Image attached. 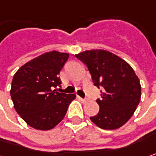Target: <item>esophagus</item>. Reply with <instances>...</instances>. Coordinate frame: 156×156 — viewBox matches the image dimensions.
I'll list each match as a JSON object with an SVG mask.
<instances>
[{
	"instance_id": "esophagus-1",
	"label": "esophagus",
	"mask_w": 156,
	"mask_h": 156,
	"mask_svg": "<svg viewBox=\"0 0 156 156\" xmlns=\"http://www.w3.org/2000/svg\"><path fill=\"white\" fill-rule=\"evenodd\" d=\"M78 98H79L82 102H84V103H85V102H87V101H88V99H87V98H81V97H79V96H78Z\"/></svg>"
}]
</instances>
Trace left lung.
Wrapping results in <instances>:
<instances>
[{
	"label": "left lung",
	"instance_id": "left-lung-1",
	"mask_svg": "<svg viewBox=\"0 0 156 156\" xmlns=\"http://www.w3.org/2000/svg\"><path fill=\"white\" fill-rule=\"evenodd\" d=\"M75 57L86 65L96 86H101L98 114L91 120L102 129L119 128L131 118L141 96L140 79L124 59L105 50H91Z\"/></svg>",
	"mask_w": 156,
	"mask_h": 156
}]
</instances>
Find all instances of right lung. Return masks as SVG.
<instances>
[{
  "label": "right lung",
  "instance_id": "1",
  "mask_svg": "<svg viewBox=\"0 0 156 156\" xmlns=\"http://www.w3.org/2000/svg\"><path fill=\"white\" fill-rule=\"evenodd\" d=\"M68 53L45 52L29 61L15 73L10 96L17 113L31 127L50 130L65 118L75 94L54 90L61 84L58 77Z\"/></svg>",
  "mask_w": 156,
  "mask_h": 156
}]
</instances>
